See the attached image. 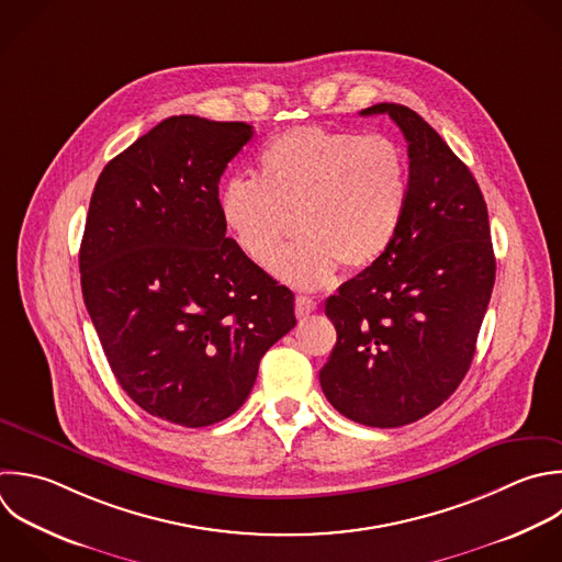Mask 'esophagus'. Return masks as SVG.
<instances>
[{
  "mask_svg": "<svg viewBox=\"0 0 562 562\" xmlns=\"http://www.w3.org/2000/svg\"><path fill=\"white\" fill-rule=\"evenodd\" d=\"M294 310H296V318H307L316 310V303L310 296H296Z\"/></svg>",
  "mask_w": 562,
  "mask_h": 562,
  "instance_id": "1",
  "label": "esophagus"
}]
</instances>
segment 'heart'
Segmentation results:
<instances>
[{
    "label": "heart",
    "instance_id": "1",
    "mask_svg": "<svg viewBox=\"0 0 562 562\" xmlns=\"http://www.w3.org/2000/svg\"><path fill=\"white\" fill-rule=\"evenodd\" d=\"M406 202V156L393 138L303 125L259 149L257 180L235 176L222 184L217 213L255 266L274 263L281 281L318 290L340 266H373L397 237ZM294 214L304 237L278 260Z\"/></svg>",
    "mask_w": 562,
    "mask_h": 562
}]
</instances>
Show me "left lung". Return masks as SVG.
<instances>
[{
	"label": "left lung",
	"instance_id": "1",
	"mask_svg": "<svg viewBox=\"0 0 562 562\" xmlns=\"http://www.w3.org/2000/svg\"><path fill=\"white\" fill-rule=\"evenodd\" d=\"M408 143V202L389 250L325 303L338 340L321 369L345 417L395 428L443 404L470 369L494 285L487 209L470 169L413 110L378 103Z\"/></svg>",
	"mask_w": 562,
	"mask_h": 562
}]
</instances>
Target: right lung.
I'll return each instance as SVG.
<instances>
[{
  "label": "right lung",
  "instance_id": "1",
  "mask_svg": "<svg viewBox=\"0 0 562 562\" xmlns=\"http://www.w3.org/2000/svg\"><path fill=\"white\" fill-rule=\"evenodd\" d=\"M246 123L171 116L94 187L81 290L123 391L149 415L200 428L250 395L263 353L294 325V294L255 266L217 213Z\"/></svg>",
  "mask_w": 562,
  "mask_h": 562
}]
</instances>
